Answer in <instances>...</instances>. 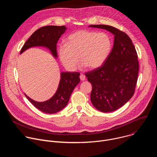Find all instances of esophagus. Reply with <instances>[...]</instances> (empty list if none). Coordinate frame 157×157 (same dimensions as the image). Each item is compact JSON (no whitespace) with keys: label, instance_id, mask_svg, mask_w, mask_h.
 <instances>
[{"label":"esophagus","instance_id":"esophagus-1","mask_svg":"<svg viewBox=\"0 0 157 157\" xmlns=\"http://www.w3.org/2000/svg\"><path fill=\"white\" fill-rule=\"evenodd\" d=\"M79 78H80V79H81V81H84L85 80V76H84V75H80V76H79Z\"/></svg>","mask_w":157,"mask_h":157}]
</instances>
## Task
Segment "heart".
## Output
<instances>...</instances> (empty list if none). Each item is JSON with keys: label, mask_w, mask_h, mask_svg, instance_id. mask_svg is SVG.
Instances as JSON below:
<instances>
[{"label": "heart", "mask_w": 157, "mask_h": 157, "mask_svg": "<svg viewBox=\"0 0 157 157\" xmlns=\"http://www.w3.org/2000/svg\"><path fill=\"white\" fill-rule=\"evenodd\" d=\"M111 48L112 41L107 33L81 30L67 37L66 43L59 44L58 52L64 68L73 71L79 59L81 68L86 66L90 69L99 68L107 60Z\"/></svg>", "instance_id": "1"}]
</instances>
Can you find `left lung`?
Returning a JSON list of instances; mask_svg holds the SVG:
<instances>
[{"instance_id": "8db88e82", "label": "left lung", "mask_w": 157, "mask_h": 157, "mask_svg": "<svg viewBox=\"0 0 157 157\" xmlns=\"http://www.w3.org/2000/svg\"><path fill=\"white\" fill-rule=\"evenodd\" d=\"M114 35V45L103 65L85 74L92 84L91 101L103 113L116 110L133 96L137 81L139 61L135 47L124 32L109 25H91Z\"/></svg>"}]
</instances>
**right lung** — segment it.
Instances as JSON below:
<instances>
[{
    "instance_id": "1",
    "label": "right lung",
    "mask_w": 157,
    "mask_h": 157,
    "mask_svg": "<svg viewBox=\"0 0 157 157\" xmlns=\"http://www.w3.org/2000/svg\"><path fill=\"white\" fill-rule=\"evenodd\" d=\"M64 26H45L36 30L25 43L20 54L30 48L35 47L48 49L55 58H57L56 44L61 36L66 32ZM80 73L78 72H61L57 91L48 100L37 102L25 94L28 100L38 109L47 114H55L64 108L68 104L71 93L80 82Z\"/></svg>"
}]
</instances>
